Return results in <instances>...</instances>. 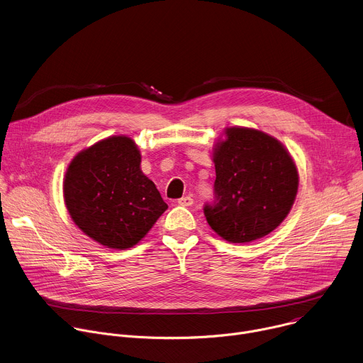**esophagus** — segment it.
Instances as JSON below:
<instances>
[{
  "instance_id": "esophagus-1",
  "label": "esophagus",
  "mask_w": 363,
  "mask_h": 363,
  "mask_svg": "<svg viewBox=\"0 0 363 363\" xmlns=\"http://www.w3.org/2000/svg\"><path fill=\"white\" fill-rule=\"evenodd\" d=\"M178 203L181 206H191L194 203V199L191 196H182V198L178 199Z\"/></svg>"
}]
</instances>
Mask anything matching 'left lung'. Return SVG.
Listing matches in <instances>:
<instances>
[{"label":"left lung","instance_id":"obj_1","mask_svg":"<svg viewBox=\"0 0 363 363\" xmlns=\"http://www.w3.org/2000/svg\"><path fill=\"white\" fill-rule=\"evenodd\" d=\"M213 149L214 202L205 203L210 227L230 242H251L276 230L290 213L298 172L276 138L251 128H227Z\"/></svg>","mask_w":363,"mask_h":363}]
</instances>
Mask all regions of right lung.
I'll return each mask as SVG.
<instances>
[{
    "mask_svg": "<svg viewBox=\"0 0 363 363\" xmlns=\"http://www.w3.org/2000/svg\"><path fill=\"white\" fill-rule=\"evenodd\" d=\"M63 194L74 224L108 248L138 244L167 211L140 169V152L128 136H111L79 152L67 167Z\"/></svg>",
    "mask_w": 363,
    "mask_h": 363,
    "instance_id": "1",
    "label": "right lung"
}]
</instances>
